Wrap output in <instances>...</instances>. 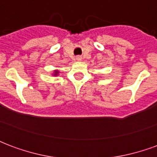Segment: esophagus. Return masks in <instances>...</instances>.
Instances as JSON below:
<instances>
[{"label":"esophagus","instance_id":"1","mask_svg":"<svg viewBox=\"0 0 157 157\" xmlns=\"http://www.w3.org/2000/svg\"><path fill=\"white\" fill-rule=\"evenodd\" d=\"M76 59H77V60H82V57H81V56H78V57H76Z\"/></svg>","mask_w":157,"mask_h":157}]
</instances>
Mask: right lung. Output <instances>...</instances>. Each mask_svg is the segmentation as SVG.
Segmentation results:
<instances>
[{
  "label": "right lung",
  "instance_id": "1",
  "mask_svg": "<svg viewBox=\"0 0 157 157\" xmlns=\"http://www.w3.org/2000/svg\"><path fill=\"white\" fill-rule=\"evenodd\" d=\"M59 71H58V70H54L53 73H52V75L57 76V75H59Z\"/></svg>",
  "mask_w": 157,
  "mask_h": 157
}]
</instances>
